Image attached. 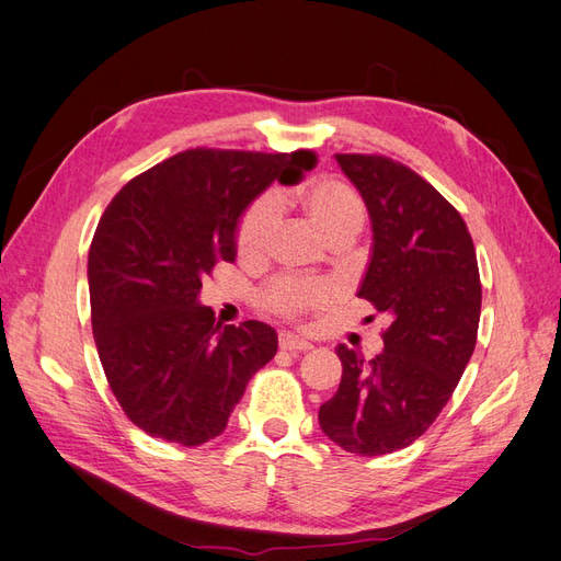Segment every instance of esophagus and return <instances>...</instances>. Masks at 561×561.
<instances>
[{
  "label": "esophagus",
  "instance_id": "obj_1",
  "mask_svg": "<svg viewBox=\"0 0 561 561\" xmlns=\"http://www.w3.org/2000/svg\"><path fill=\"white\" fill-rule=\"evenodd\" d=\"M278 346H280V351H309L311 348V344L307 342V339H301V336H297L293 332H280Z\"/></svg>",
  "mask_w": 561,
  "mask_h": 561
}]
</instances>
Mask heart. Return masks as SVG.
<instances>
[{
  "mask_svg": "<svg viewBox=\"0 0 561 561\" xmlns=\"http://www.w3.org/2000/svg\"><path fill=\"white\" fill-rule=\"evenodd\" d=\"M299 208L307 215L309 222L330 245L348 243L360 233L367 210L358 192L342 180L325 178L313 180L297 194ZM280 206L276 194H262L254 198L245 213L241 215L239 229H236V250L245 262H260L271 233L278 225ZM336 297L334 285L328 280H295V278H274L262 287L260 304L280 318L299 320L311 311L325 309Z\"/></svg>",
  "mask_w": 561,
  "mask_h": 561,
  "instance_id": "heart-1",
  "label": "heart"
}]
</instances>
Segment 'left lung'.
<instances>
[{
    "mask_svg": "<svg viewBox=\"0 0 561 561\" xmlns=\"http://www.w3.org/2000/svg\"><path fill=\"white\" fill-rule=\"evenodd\" d=\"M334 157L371 219L358 297L388 328L371 360L336 346L342 383L318 423L342 449L381 456L410 447L449 402L478 342L480 268L463 217L431 182L388 157Z\"/></svg>",
    "mask_w": 561,
    "mask_h": 561,
    "instance_id": "8db88e82",
    "label": "left lung"
}]
</instances>
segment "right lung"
Listing matches in <instances>:
<instances>
[{"label":"right lung","mask_w":561,"mask_h":561,"mask_svg":"<svg viewBox=\"0 0 561 561\" xmlns=\"http://www.w3.org/2000/svg\"><path fill=\"white\" fill-rule=\"evenodd\" d=\"M313 165L307 149H186L133 178L100 217L89 250L93 336L114 398L147 435L208 443L276 355L266 322H215L198 304L201 280L219 260H236L250 201L274 180L297 184Z\"/></svg>","instance_id":"add662e5"}]
</instances>
